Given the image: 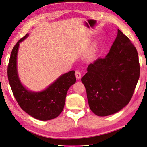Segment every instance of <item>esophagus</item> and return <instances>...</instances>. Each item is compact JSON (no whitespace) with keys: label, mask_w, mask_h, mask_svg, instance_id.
Here are the masks:
<instances>
[{"label":"esophagus","mask_w":147,"mask_h":147,"mask_svg":"<svg viewBox=\"0 0 147 147\" xmlns=\"http://www.w3.org/2000/svg\"><path fill=\"white\" fill-rule=\"evenodd\" d=\"M75 75H76V77L77 79H80L82 77V74L81 72H80L79 70H77V71H76V73H75Z\"/></svg>","instance_id":"esophagus-1"}]
</instances>
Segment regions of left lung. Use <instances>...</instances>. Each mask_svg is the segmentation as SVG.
<instances>
[{
    "label": "left lung",
    "mask_w": 147,
    "mask_h": 147,
    "mask_svg": "<svg viewBox=\"0 0 147 147\" xmlns=\"http://www.w3.org/2000/svg\"><path fill=\"white\" fill-rule=\"evenodd\" d=\"M87 71L81 80L90 109L99 116L116 113L129 103L139 79L136 47L118 29L109 53L90 63Z\"/></svg>",
    "instance_id": "8db88e82"
}]
</instances>
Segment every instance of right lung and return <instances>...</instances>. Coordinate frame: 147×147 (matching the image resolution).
<instances>
[{
	"mask_svg": "<svg viewBox=\"0 0 147 147\" xmlns=\"http://www.w3.org/2000/svg\"><path fill=\"white\" fill-rule=\"evenodd\" d=\"M21 38L14 46L7 67L8 79L12 92L20 107L32 117L40 120L53 119L63 110L67 90L75 84V71H71L60 76L47 89L41 92H31L26 90L19 81L17 71V55Z\"/></svg>",
	"mask_w": 147,
	"mask_h": 147,
	"instance_id": "add662e5",
	"label": "right lung"
}]
</instances>
